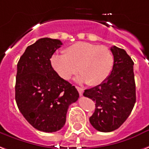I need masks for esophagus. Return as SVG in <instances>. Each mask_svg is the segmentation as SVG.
Instances as JSON below:
<instances>
[{"label":"esophagus","instance_id":"esophagus-1","mask_svg":"<svg viewBox=\"0 0 149 149\" xmlns=\"http://www.w3.org/2000/svg\"><path fill=\"white\" fill-rule=\"evenodd\" d=\"M77 91H78V92H79L80 95H83L84 89L82 88H80V87H77Z\"/></svg>","mask_w":149,"mask_h":149}]
</instances>
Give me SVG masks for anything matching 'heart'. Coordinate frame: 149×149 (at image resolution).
I'll return each instance as SVG.
<instances>
[{
  "mask_svg": "<svg viewBox=\"0 0 149 149\" xmlns=\"http://www.w3.org/2000/svg\"><path fill=\"white\" fill-rule=\"evenodd\" d=\"M114 55L109 48L86 42H77L63 50V55H53V69L63 80L80 72L78 80L89 85L100 84L107 80L114 66Z\"/></svg>",
  "mask_w": 149,
  "mask_h": 149,
  "instance_id": "heart-1",
  "label": "heart"
}]
</instances>
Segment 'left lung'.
<instances>
[{"instance_id": "left-lung-1", "label": "left lung", "mask_w": 149, "mask_h": 149, "mask_svg": "<svg viewBox=\"0 0 149 149\" xmlns=\"http://www.w3.org/2000/svg\"><path fill=\"white\" fill-rule=\"evenodd\" d=\"M114 55L112 72L105 81L90 89L84 95L95 102L90 117L91 125L100 132H111L121 126L130 116L136 102L133 61L125 50L111 47Z\"/></svg>"}]
</instances>
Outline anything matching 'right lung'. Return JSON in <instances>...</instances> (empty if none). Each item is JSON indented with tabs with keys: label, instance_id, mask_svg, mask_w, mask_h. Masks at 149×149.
I'll list each match as a JSON object with an SVG mask.
<instances>
[{
	"label": "right lung",
	"instance_id": "right-lung-1",
	"mask_svg": "<svg viewBox=\"0 0 149 149\" xmlns=\"http://www.w3.org/2000/svg\"><path fill=\"white\" fill-rule=\"evenodd\" d=\"M62 42L40 38L27 47L17 64L16 102L25 119L46 133L60 130L66 122L69 105L79 93L53 69L50 58Z\"/></svg>",
	"mask_w": 149,
	"mask_h": 149
}]
</instances>
